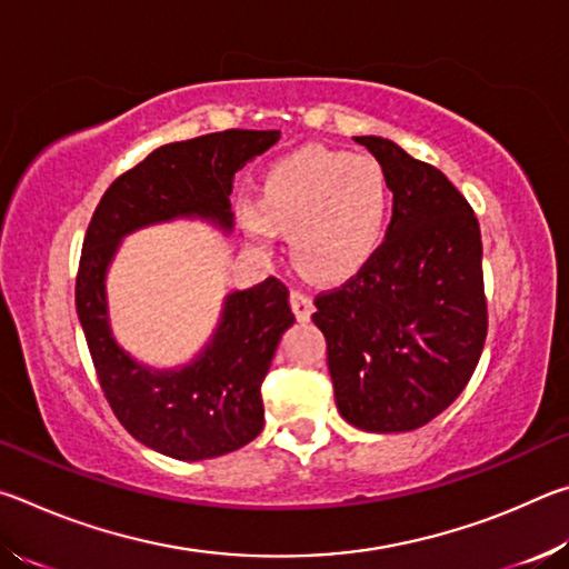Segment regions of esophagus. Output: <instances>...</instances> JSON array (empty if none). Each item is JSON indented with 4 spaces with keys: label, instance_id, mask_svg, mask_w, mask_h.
I'll return each instance as SVG.
<instances>
[{
    "label": "esophagus",
    "instance_id": "obj_1",
    "mask_svg": "<svg viewBox=\"0 0 569 569\" xmlns=\"http://www.w3.org/2000/svg\"><path fill=\"white\" fill-rule=\"evenodd\" d=\"M291 308H293L298 321H308L313 313L311 296H306L303 291H291Z\"/></svg>",
    "mask_w": 569,
    "mask_h": 569
}]
</instances>
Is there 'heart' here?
<instances>
[{
    "label": "heart",
    "mask_w": 569,
    "mask_h": 569,
    "mask_svg": "<svg viewBox=\"0 0 569 569\" xmlns=\"http://www.w3.org/2000/svg\"><path fill=\"white\" fill-rule=\"evenodd\" d=\"M238 218L258 248L288 233L291 256L313 281H343L377 253L391 216V186L371 156L301 148L261 178V200L240 198Z\"/></svg>",
    "instance_id": "b5f03b06"
}]
</instances>
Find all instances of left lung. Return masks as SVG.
Returning <instances> with one entry per match:
<instances>
[{
  "label": "left lung",
  "mask_w": 569,
  "mask_h": 569,
  "mask_svg": "<svg viewBox=\"0 0 569 569\" xmlns=\"http://www.w3.org/2000/svg\"><path fill=\"white\" fill-rule=\"evenodd\" d=\"M393 192L387 243L359 276L316 298L341 417L371 435L439 417L477 369L487 339L481 236L447 176L379 134L353 138Z\"/></svg>",
  "instance_id": "left-lung-1"
}]
</instances>
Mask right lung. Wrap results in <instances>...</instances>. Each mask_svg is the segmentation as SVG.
I'll return each instance as SVG.
<instances>
[{
    "label": "right lung",
    "instance_id": "right-lung-1",
    "mask_svg": "<svg viewBox=\"0 0 569 569\" xmlns=\"http://www.w3.org/2000/svg\"><path fill=\"white\" fill-rule=\"evenodd\" d=\"M278 138V130H226L152 150L108 188L84 236L74 303L100 387L122 427L166 457H223L261 435V383L281 336L296 323L288 288L266 278L228 291L203 349L160 369L114 339L110 266L122 240L150 226L203 220L223 236L233 233V176Z\"/></svg>",
    "mask_w": 569,
    "mask_h": 569
}]
</instances>
